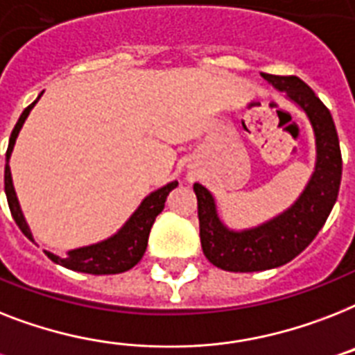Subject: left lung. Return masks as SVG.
<instances>
[{"label": "left lung", "instance_id": "1", "mask_svg": "<svg viewBox=\"0 0 355 355\" xmlns=\"http://www.w3.org/2000/svg\"><path fill=\"white\" fill-rule=\"evenodd\" d=\"M262 78L306 114L315 138V166L292 206L266 223L246 230L227 227L218 215L213 193L202 184H193L202 252L213 266L226 272H262L297 257L327 223L341 186L339 138L324 103L301 78L275 74H262Z\"/></svg>", "mask_w": 355, "mask_h": 355}]
</instances>
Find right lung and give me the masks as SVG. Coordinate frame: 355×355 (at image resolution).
<instances>
[{
  "label": "right lung",
  "mask_w": 355,
  "mask_h": 355,
  "mask_svg": "<svg viewBox=\"0 0 355 355\" xmlns=\"http://www.w3.org/2000/svg\"><path fill=\"white\" fill-rule=\"evenodd\" d=\"M42 94L43 93H40V96L21 112L18 123L14 125L10 140H8L7 164H5V195H7L8 207H10L12 218L16 220V224H18V227L23 232V235L28 241H33V232H31L27 220L23 217L21 206H19V200L16 197V189H14L8 160H10L16 138H18L23 123L27 120L28 112L33 111V107L37 103V100L42 98ZM177 186V180H173V182L166 184V186L158 187L153 193H149L148 197L140 202V206L135 209L131 217L125 220V224L114 235H111V237L103 239L100 243L89 244V246L69 250L65 255H54L51 252H47V255L56 264H60L63 268H69V270H74V272L93 273V275H111V273L128 272V270H131L144 257L146 248H148V239L153 223H155L158 213L164 209V204H166L168 195Z\"/></svg>",
  "instance_id": "1"
}]
</instances>
